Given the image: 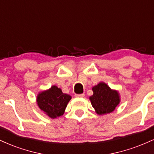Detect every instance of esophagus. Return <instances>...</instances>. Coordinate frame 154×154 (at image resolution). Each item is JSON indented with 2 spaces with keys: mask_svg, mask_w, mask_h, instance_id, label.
<instances>
[{
  "mask_svg": "<svg viewBox=\"0 0 154 154\" xmlns=\"http://www.w3.org/2000/svg\"><path fill=\"white\" fill-rule=\"evenodd\" d=\"M85 96V94H75V97H77V98H83V97Z\"/></svg>",
  "mask_w": 154,
  "mask_h": 154,
  "instance_id": "1",
  "label": "esophagus"
}]
</instances>
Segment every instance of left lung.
Listing matches in <instances>:
<instances>
[{"label": "left lung", "instance_id": "1", "mask_svg": "<svg viewBox=\"0 0 154 154\" xmlns=\"http://www.w3.org/2000/svg\"><path fill=\"white\" fill-rule=\"evenodd\" d=\"M93 95L90 97V100L100 115L112 112L119 103V93L112 91L105 83L100 82L93 88Z\"/></svg>", "mask_w": 154, "mask_h": 154}]
</instances>
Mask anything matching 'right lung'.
Here are the masks:
<instances>
[{"instance_id": "right-lung-1", "label": "right lung", "mask_w": 154, "mask_h": 154, "mask_svg": "<svg viewBox=\"0 0 154 154\" xmlns=\"http://www.w3.org/2000/svg\"><path fill=\"white\" fill-rule=\"evenodd\" d=\"M71 99L69 95L63 93L56 86H52L48 91H43L38 95V106L48 116L55 119L63 115L67 103Z\"/></svg>"}]
</instances>
